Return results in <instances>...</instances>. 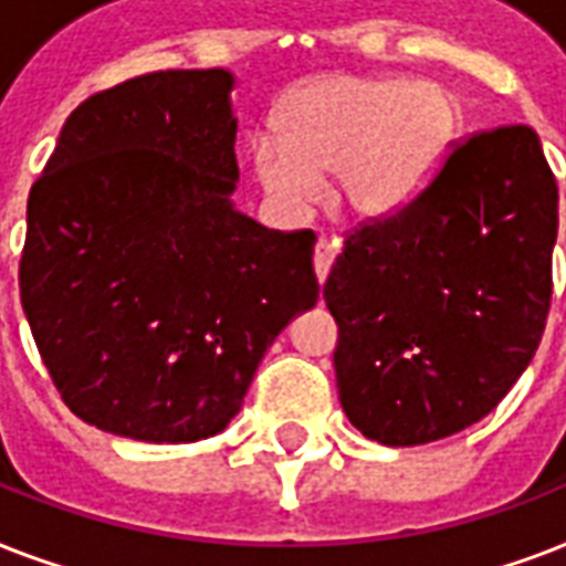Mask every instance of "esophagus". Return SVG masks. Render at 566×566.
Masks as SVG:
<instances>
[{
    "label": "esophagus",
    "instance_id": "obj_1",
    "mask_svg": "<svg viewBox=\"0 0 566 566\" xmlns=\"http://www.w3.org/2000/svg\"><path fill=\"white\" fill-rule=\"evenodd\" d=\"M337 249H340V240L337 238H319L317 240V247H314V270H317L319 284L326 282L328 270H332V264H335Z\"/></svg>",
    "mask_w": 566,
    "mask_h": 566
}]
</instances>
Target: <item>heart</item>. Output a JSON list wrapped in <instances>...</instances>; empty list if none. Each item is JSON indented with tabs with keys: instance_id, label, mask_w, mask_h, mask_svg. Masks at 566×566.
Returning a JSON list of instances; mask_svg holds the SVG:
<instances>
[{
	"instance_id": "heart-1",
	"label": "heart",
	"mask_w": 566,
	"mask_h": 566,
	"mask_svg": "<svg viewBox=\"0 0 566 566\" xmlns=\"http://www.w3.org/2000/svg\"><path fill=\"white\" fill-rule=\"evenodd\" d=\"M461 123V102L443 84L323 75L284 99L275 137H252L249 161L279 211L311 208L319 176L332 172V202L355 220L378 222L429 185Z\"/></svg>"
}]
</instances>
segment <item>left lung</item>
<instances>
[{
    "label": "left lung",
    "mask_w": 566,
    "mask_h": 566,
    "mask_svg": "<svg viewBox=\"0 0 566 566\" xmlns=\"http://www.w3.org/2000/svg\"><path fill=\"white\" fill-rule=\"evenodd\" d=\"M555 238L558 185L528 126L473 135L411 205L346 234L323 300L355 429L420 447L491 413L544 335Z\"/></svg>",
    "instance_id": "obj_1"
}]
</instances>
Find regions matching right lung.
<instances>
[{
  "label": "right lung",
  "mask_w": 566,
  "mask_h": 566,
  "mask_svg": "<svg viewBox=\"0 0 566 566\" xmlns=\"http://www.w3.org/2000/svg\"><path fill=\"white\" fill-rule=\"evenodd\" d=\"M229 70H167L84 99L29 193L20 300L75 417L193 443L240 411L317 305L314 231L264 229L238 188Z\"/></svg>",
  "instance_id": "right-lung-1"
}]
</instances>
